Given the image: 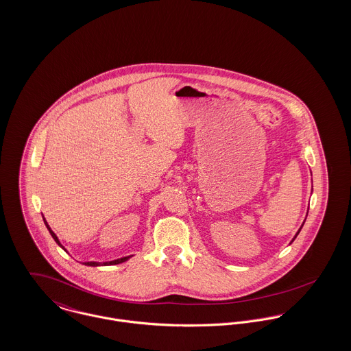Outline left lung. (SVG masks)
Masks as SVG:
<instances>
[{
  "instance_id": "obj_1",
  "label": "left lung",
  "mask_w": 351,
  "mask_h": 351,
  "mask_svg": "<svg viewBox=\"0 0 351 351\" xmlns=\"http://www.w3.org/2000/svg\"><path fill=\"white\" fill-rule=\"evenodd\" d=\"M306 217H307V215H306ZM303 224H304V221H303ZM303 224H302V226H300V228H299V230H298V232H297V234H295V237H294V238H293V241H291V242H294V241H295V238H297L298 234H299V232H300V230H302V227H303Z\"/></svg>"
}]
</instances>
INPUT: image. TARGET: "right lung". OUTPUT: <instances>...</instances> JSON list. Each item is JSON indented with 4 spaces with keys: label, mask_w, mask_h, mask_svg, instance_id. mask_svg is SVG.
I'll list each match as a JSON object with an SVG mask.
<instances>
[{
    "label": "right lung",
    "mask_w": 351,
    "mask_h": 351,
    "mask_svg": "<svg viewBox=\"0 0 351 351\" xmlns=\"http://www.w3.org/2000/svg\"><path fill=\"white\" fill-rule=\"evenodd\" d=\"M43 217H44V216H43ZM44 223H45L47 228L49 230V232H51V235H52V238H53L54 242L57 243V244H58L61 248H64V245L60 243L58 238L56 237V234H54L53 231L51 230V227H49V224L47 223L45 217H44ZM64 250H65V248H64ZM65 251H66V250H65ZM131 256H132V255H130V256H124V258H120V259H116V261H110V262H103V263H100V262H85L84 265H85V266H90V267H97V266H112V265H119V263H123V262L128 261Z\"/></svg>",
    "instance_id": "1"
}]
</instances>
